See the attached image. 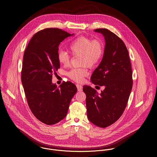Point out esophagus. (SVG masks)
Returning a JSON list of instances; mask_svg holds the SVG:
<instances>
[{
  "label": "esophagus",
  "instance_id": "34e87169",
  "mask_svg": "<svg viewBox=\"0 0 157 157\" xmlns=\"http://www.w3.org/2000/svg\"><path fill=\"white\" fill-rule=\"evenodd\" d=\"M76 86H77V90H78V91H79V92H81V91H82V86H81V85H76Z\"/></svg>",
  "mask_w": 157,
  "mask_h": 157
}]
</instances>
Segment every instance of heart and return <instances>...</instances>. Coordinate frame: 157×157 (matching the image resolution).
<instances>
[{
  "label": "heart",
  "mask_w": 157,
  "mask_h": 157,
  "mask_svg": "<svg viewBox=\"0 0 157 157\" xmlns=\"http://www.w3.org/2000/svg\"><path fill=\"white\" fill-rule=\"evenodd\" d=\"M69 50L72 56H80V64L83 67L71 69L67 72V75L74 82L81 83L88 75L87 66L95 67L100 62L104 52V45L100 39L92 40L86 36H80L71 43ZM57 58L62 65L69 64L70 56L63 51L60 50L57 52Z\"/></svg>",
  "instance_id": "heart-1"
}]
</instances>
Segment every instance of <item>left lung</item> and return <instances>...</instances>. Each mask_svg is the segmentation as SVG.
Returning a JSON list of instances; mask_svg holds the SVG:
<instances>
[{
    "instance_id": "left-lung-1",
    "label": "left lung",
    "mask_w": 157,
    "mask_h": 157,
    "mask_svg": "<svg viewBox=\"0 0 157 157\" xmlns=\"http://www.w3.org/2000/svg\"><path fill=\"white\" fill-rule=\"evenodd\" d=\"M95 31L103 35L106 44L102 60L90 80L95 85L105 89L98 94L90 86L85 85L83 90L86 95L88 120L105 128L117 121L126 107L132 88V72L123 41L108 29L99 28Z\"/></svg>"
}]
</instances>
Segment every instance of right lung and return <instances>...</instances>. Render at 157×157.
I'll return each instance as SVG.
<instances>
[{
  "label": "right lung",
  "instance_id": "1",
  "mask_svg": "<svg viewBox=\"0 0 157 157\" xmlns=\"http://www.w3.org/2000/svg\"><path fill=\"white\" fill-rule=\"evenodd\" d=\"M72 35L59 28H45L33 36L24 52L21 80L26 100L34 115L48 125L66 117L77 90L69 81L59 88L52 83V74L60 68L59 46Z\"/></svg>",
  "mask_w": 157,
  "mask_h": 157
}]
</instances>
